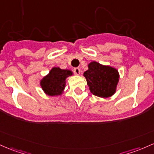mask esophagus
I'll use <instances>...</instances> for the list:
<instances>
[{
	"label": "esophagus",
	"mask_w": 154,
	"mask_h": 154,
	"mask_svg": "<svg viewBox=\"0 0 154 154\" xmlns=\"http://www.w3.org/2000/svg\"><path fill=\"white\" fill-rule=\"evenodd\" d=\"M74 73L76 74V75H80V69L77 67V68H74Z\"/></svg>",
	"instance_id": "34e87169"
}]
</instances>
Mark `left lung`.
<instances>
[{
  "mask_svg": "<svg viewBox=\"0 0 154 154\" xmlns=\"http://www.w3.org/2000/svg\"><path fill=\"white\" fill-rule=\"evenodd\" d=\"M83 73L91 93L101 98H108L116 92L120 75L118 69L110 66L92 61Z\"/></svg>",
  "mask_w": 154,
  "mask_h": 154,
  "instance_id": "1",
  "label": "left lung"
}]
</instances>
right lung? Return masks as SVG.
I'll return each mask as SVG.
<instances>
[{
    "mask_svg": "<svg viewBox=\"0 0 154 154\" xmlns=\"http://www.w3.org/2000/svg\"><path fill=\"white\" fill-rule=\"evenodd\" d=\"M73 74L70 69L53 67L40 80V86L45 94L50 96H61L66 85V78Z\"/></svg>",
    "mask_w": 154,
    "mask_h": 154,
    "instance_id": "right-lung-1",
    "label": "right lung"
}]
</instances>
